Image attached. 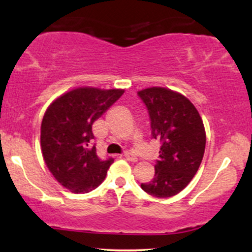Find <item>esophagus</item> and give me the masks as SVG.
Returning a JSON list of instances; mask_svg holds the SVG:
<instances>
[{
	"label": "esophagus",
	"instance_id": "1",
	"mask_svg": "<svg viewBox=\"0 0 252 252\" xmlns=\"http://www.w3.org/2000/svg\"><path fill=\"white\" fill-rule=\"evenodd\" d=\"M123 156H124V158H126V160L131 161V162H135V161H136V158H135V156L132 155L131 153H129V152H124V153H123Z\"/></svg>",
	"mask_w": 252,
	"mask_h": 252
}]
</instances>
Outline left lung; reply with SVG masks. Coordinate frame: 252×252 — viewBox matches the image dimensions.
<instances>
[{
	"label": "left lung",
	"instance_id": "1",
	"mask_svg": "<svg viewBox=\"0 0 252 252\" xmlns=\"http://www.w3.org/2000/svg\"><path fill=\"white\" fill-rule=\"evenodd\" d=\"M137 94L148 110L152 138L160 142L154 178L141 187L156 198H169L198 172L206 144L204 123L195 106L178 92L149 88Z\"/></svg>",
	"mask_w": 252,
	"mask_h": 252
}]
</instances>
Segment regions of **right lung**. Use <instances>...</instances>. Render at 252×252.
Wrapping results in <instances>:
<instances>
[{
	"instance_id": "1",
	"label": "right lung",
	"mask_w": 252,
	"mask_h": 252,
	"mask_svg": "<svg viewBox=\"0 0 252 252\" xmlns=\"http://www.w3.org/2000/svg\"><path fill=\"white\" fill-rule=\"evenodd\" d=\"M123 90L79 88L57 98L41 123V150L47 168L73 193H89L105 179L114 158H98L92 124Z\"/></svg>"
}]
</instances>
